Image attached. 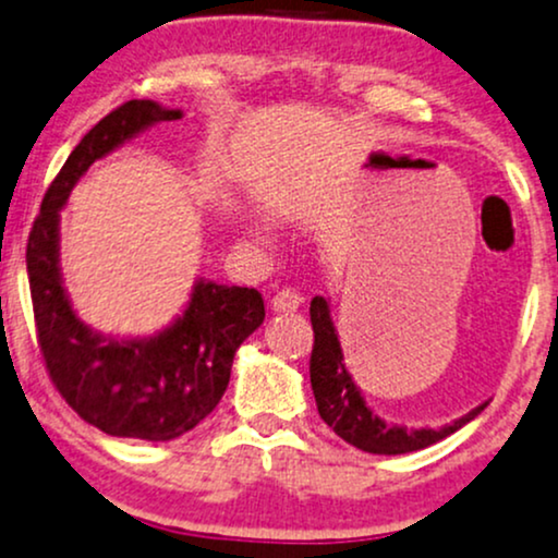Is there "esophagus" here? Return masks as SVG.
Returning a JSON list of instances; mask_svg holds the SVG:
<instances>
[{"mask_svg":"<svg viewBox=\"0 0 558 558\" xmlns=\"http://www.w3.org/2000/svg\"><path fill=\"white\" fill-rule=\"evenodd\" d=\"M300 305H303V294L294 292V290H281L274 294V300H271V311L279 313V316L281 313H284V316L287 313H294Z\"/></svg>","mask_w":558,"mask_h":558,"instance_id":"1","label":"esophagus"}]
</instances>
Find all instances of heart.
I'll use <instances>...</instances> for the list:
<instances>
[{
	"label": "heart",
	"mask_w": 558,
	"mask_h": 558,
	"mask_svg": "<svg viewBox=\"0 0 558 558\" xmlns=\"http://www.w3.org/2000/svg\"><path fill=\"white\" fill-rule=\"evenodd\" d=\"M258 234H264V229H258Z\"/></svg>",
	"instance_id": "b5f03b06"
}]
</instances>
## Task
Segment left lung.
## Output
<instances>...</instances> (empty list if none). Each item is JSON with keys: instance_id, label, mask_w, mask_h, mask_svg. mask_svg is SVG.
Returning a JSON list of instances; mask_svg holds the SVG:
<instances>
[{"instance_id": "1", "label": "left lung", "mask_w": 558, "mask_h": 558, "mask_svg": "<svg viewBox=\"0 0 558 558\" xmlns=\"http://www.w3.org/2000/svg\"><path fill=\"white\" fill-rule=\"evenodd\" d=\"M311 324L313 337H316L311 355V386L318 404V415L324 417V423L329 425L333 434L360 451H368V454H410V451L434 447L441 438L475 421L488 408L486 399V402L470 410L468 415L457 417V421L441 425V428H408V425L386 423L384 417H378L368 408L355 378L347 371L342 344H339L331 320V305L320 294L311 300Z\"/></svg>"}]
</instances>
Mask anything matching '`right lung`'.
Masks as SVG:
<instances>
[{"instance_id": "add662e5", "label": "right lung", "mask_w": 558, "mask_h": 558, "mask_svg": "<svg viewBox=\"0 0 558 558\" xmlns=\"http://www.w3.org/2000/svg\"><path fill=\"white\" fill-rule=\"evenodd\" d=\"M150 98H133L90 128L46 190L25 251L38 347L51 381L85 423L120 438L172 441L225 397L234 352L264 324V298L247 287L195 279L185 311L150 337H109L72 311L59 266V211L90 163L180 120Z\"/></svg>"}]
</instances>
